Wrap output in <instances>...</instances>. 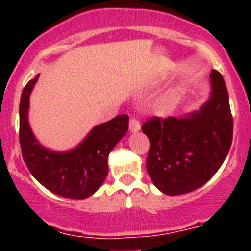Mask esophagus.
Here are the masks:
<instances>
[{
	"mask_svg": "<svg viewBox=\"0 0 251 251\" xmlns=\"http://www.w3.org/2000/svg\"><path fill=\"white\" fill-rule=\"evenodd\" d=\"M141 129V123L137 118H130L129 121V130L132 133H136Z\"/></svg>",
	"mask_w": 251,
	"mask_h": 251,
	"instance_id": "esophagus-1",
	"label": "esophagus"
}]
</instances>
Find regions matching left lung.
I'll use <instances>...</instances> for the list:
<instances>
[{"instance_id":"left-lung-1","label":"left lung","mask_w":251,"mask_h":251,"mask_svg":"<svg viewBox=\"0 0 251 251\" xmlns=\"http://www.w3.org/2000/svg\"><path fill=\"white\" fill-rule=\"evenodd\" d=\"M211 94L199 110L183 117H153L142 130L150 139L147 172L163 194L197 190L225 161L232 142V115L223 75L211 70Z\"/></svg>"}]
</instances>
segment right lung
<instances>
[{"mask_svg":"<svg viewBox=\"0 0 251 251\" xmlns=\"http://www.w3.org/2000/svg\"><path fill=\"white\" fill-rule=\"evenodd\" d=\"M39 75L24 88L20 101V146L31 175L52 194L83 200L92 196L108 175V156L128 130L129 117L122 114L95 126L80 145L56 152L40 145L28 124L30 94Z\"/></svg>","mask_w":251,"mask_h":251,"instance_id":"add662e5","label":"right lung"}]
</instances>
